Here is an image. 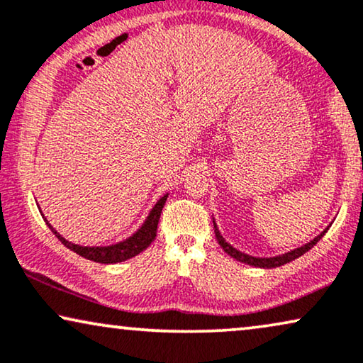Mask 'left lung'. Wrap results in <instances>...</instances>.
I'll use <instances>...</instances> for the list:
<instances>
[{
    "mask_svg": "<svg viewBox=\"0 0 363 363\" xmlns=\"http://www.w3.org/2000/svg\"><path fill=\"white\" fill-rule=\"evenodd\" d=\"M212 222H214V232H216L217 242H219L220 247L224 249L225 254H229L232 259L239 260V262H244L247 265H254V267H260V269H275V267H280V265H284L287 262H292V260H296L297 257H301V255L306 254L307 250H311L313 245H315L318 240H320L323 235H325L328 227L332 225V222H330V224H328L325 229H323L320 234L317 235V238H313L311 242L303 244V245H301V247L292 249V250H289V252H284V254H279V255H272V257H255V255H249L245 252H240L239 249H235L234 245H230L229 242H227V240L222 238V234H220L219 227H217V224H216V220H212Z\"/></svg>",
    "mask_w": 363,
    "mask_h": 363,
    "instance_id": "obj_1",
    "label": "left lung"
}]
</instances>
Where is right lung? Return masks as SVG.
<instances>
[{"label": "right lung", "instance_id": "add662e5", "mask_svg": "<svg viewBox=\"0 0 363 363\" xmlns=\"http://www.w3.org/2000/svg\"><path fill=\"white\" fill-rule=\"evenodd\" d=\"M169 194H164L161 199H159L151 211L146 219H144L143 225L134 232L133 235H129L128 239L121 240V242L111 244V245H79V244H72L69 240H66L62 235L57 232L55 227H52L48 219L43 216V219L46 220V225L52 230V234L56 235L57 239L61 240L62 244L66 245L67 249H71L72 252L79 254L81 257L93 260V262H99V264H118V262H124V260L134 257V255L141 254L143 250H146L154 239H156V232H157V224H159V217H161L162 207L166 204ZM41 211V209H40Z\"/></svg>", "mask_w": 363, "mask_h": 363}]
</instances>
